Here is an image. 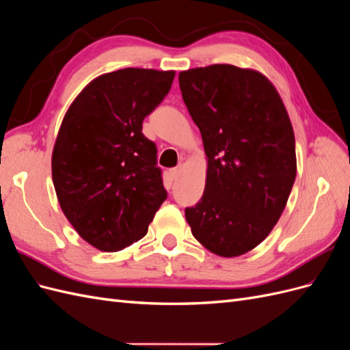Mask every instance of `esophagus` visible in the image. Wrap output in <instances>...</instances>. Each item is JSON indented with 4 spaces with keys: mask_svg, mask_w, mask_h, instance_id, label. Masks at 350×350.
Here are the masks:
<instances>
[{
    "mask_svg": "<svg viewBox=\"0 0 350 350\" xmlns=\"http://www.w3.org/2000/svg\"><path fill=\"white\" fill-rule=\"evenodd\" d=\"M181 171H183V166H181V165H178L176 167H172V169H171V176H172V179H176L179 175H181Z\"/></svg>",
    "mask_w": 350,
    "mask_h": 350,
    "instance_id": "34e87169",
    "label": "esophagus"
}]
</instances>
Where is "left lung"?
Instances as JSON below:
<instances>
[{
    "instance_id": "1",
    "label": "left lung",
    "mask_w": 350,
    "mask_h": 350,
    "mask_svg": "<svg viewBox=\"0 0 350 350\" xmlns=\"http://www.w3.org/2000/svg\"><path fill=\"white\" fill-rule=\"evenodd\" d=\"M178 80L207 156L203 197L185 219L208 251L242 256L267 238L295 183L288 111L256 70L213 64L181 71Z\"/></svg>"
}]
</instances>
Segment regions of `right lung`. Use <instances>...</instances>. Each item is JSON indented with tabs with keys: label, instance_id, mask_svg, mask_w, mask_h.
Instances as JSON below:
<instances>
[{
	"label": "right lung",
	"instance_id": "right-lung-1",
	"mask_svg": "<svg viewBox=\"0 0 350 350\" xmlns=\"http://www.w3.org/2000/svg\"><path fill=\"white\" fill-rule=\"evenodd\" d=\"M175 71L122 68L92 80L62 120L52 181L77 234L100 251L140 241L167 197L143 120L171 90Z\"/></svg>",
	"mask_w": 350,
	"mask_h": 350
}]
</instances>
